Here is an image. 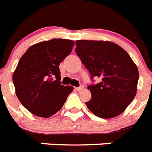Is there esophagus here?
Returning a JSON list of instances; mask_svg holds the SVG:
<instances>
[{
    "label": "esophagus",
    "mask_w": 152,
    "mask_h": 152,
    "mask_svg": "<svg viewBox=\"0 0 152 152\" xmlns=\"http://www.w3.org/2000/svg\"><path fill=\"white\" fill-rule=\"evenodd\" d=\"M75 88L77 91H82V90H83V89H84V87L82 86H79V87H75Z\"/></svg>",
    "instance_id": "obj_1"
}]
</instances>
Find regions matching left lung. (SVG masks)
<instances>
[{
  "label": "left lung",
  "instance_id": "1",
  "mask_svg": "<svg viewBox=\"0 0 152 152\" xmlns=\"http://www.w3.org/2000/svg\"><path fill=\"white\" fill-rule=\"evenodd\" d=\"M76 53L93 77L101 82L88 86L92 98L86 102L96 116L111 118L122 114L134 99L139 78L137 66L126 50L108 41L77 40Z\"/></svg>",
  "mask_w": 152,
  "mask_h": 152
}]
</instances>
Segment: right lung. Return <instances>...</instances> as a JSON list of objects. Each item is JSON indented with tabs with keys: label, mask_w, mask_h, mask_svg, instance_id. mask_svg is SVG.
<instances>
[{
	"label": "right lung",
	"mask_w": 152,
	"mask_h": 152,
	"mask_svg": "<svg viewBox=\"0 0 152 152\" xmlns=\"http://www.w3.org/2000/svg\"><path fill=\"white\" fill-rule=\"evenodd\" d=\"M74 45L72 40L54 38L31 45L19 59L12 75L15 94L33 115L53 116L74 89L60 84L59 68Z\"/></svg>",
	"instance_id": "1"
}]
</instances>
